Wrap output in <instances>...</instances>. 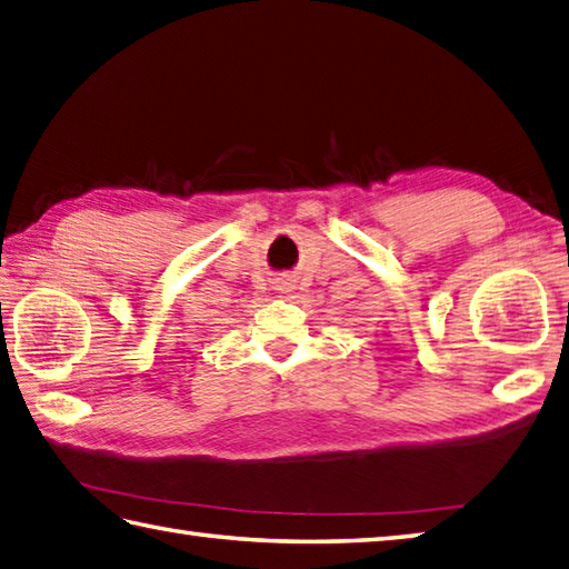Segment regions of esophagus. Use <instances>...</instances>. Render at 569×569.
<instances>
[{"instance_id": "34e87169", "label": "esophagus", "mask_w": 569, "mask_h": 569, "mask_svg": "<svg viewBox=\"0 0 569 569\" xmlns=\"http://www.w3.org/2000/svg\"><path fill=\"white\" fill-rule=\"evenodd\" d=\"M293 288H296V281H293V278H288V276L276 278V291H281V293H291Z\"/></svg>"}]
</instances>
